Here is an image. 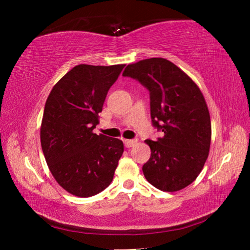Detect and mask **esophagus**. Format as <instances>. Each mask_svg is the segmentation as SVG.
Listing matches in <instances>:
<instances>
[{"instance_id":"34e87169","label":"esophagus","mask_w":250,"mask_h":250,"mask_svg":"<svg viewBox=\"0 0 250 250\" xmlns=\"http://www.w3.org/2000/svg\"><path fill=\"white\" fill-rule=\"evenodd\" d=\"M124 143H125V146L126 148H130V147H133L136 144L137 140H125Z\"/></svg>"}]
</instances>
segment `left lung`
<instances>
[{
    "label": "left lung",
    "instance_id": "1",
    "mask_svg": "<svg viewBox=\"0 0 250 250\" xmlns=\"http://www.w3.org/2000/svg\"><path fill=\"white\" fill-rule=\"evenodd\" d=\"M122 76L141 83L150 97L152 125L162 137L146 140L151 155L143 173L153 187L174 192L199 176L208 157L211 125L201 90L187 74L163 58L129 64Z\"/></svg>",
    "mask_w": 250,
    "mask_h": 250
}]
</instances>
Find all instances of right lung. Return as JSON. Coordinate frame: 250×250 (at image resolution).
Here are the masks:
<instances>
[{"label": "right lung", "instance_id": "right-lung-1", "mask_svg": "<svg viewBox=\"0 0 250 250\" xmlns=\"http://www.w3.org/2000/svg\"><path fill=\"white\" fill-rule=\"evenodd\" d=\"M125 66H74L55 84L46 101L42 149L52 176L73 195L98 194L114 178L124 143L92 131L108 90Z\"/></svg>", "mask_w": 250, "mask_h": 250}]
</instances>
